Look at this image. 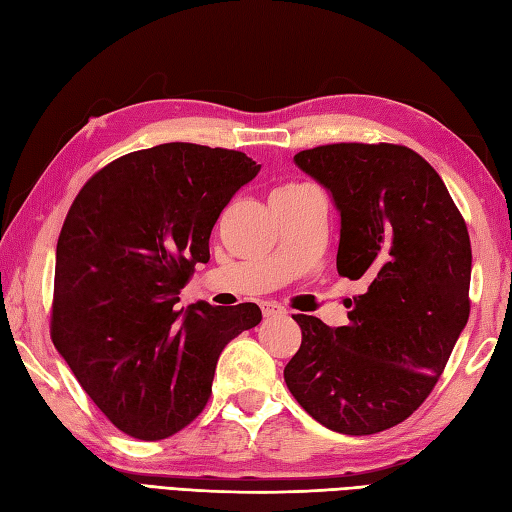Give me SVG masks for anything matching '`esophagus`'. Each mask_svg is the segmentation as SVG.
<instances>
[{"mask_svg":"<svg viewBox=\"0 0 512 512\" xmlns=\"http://www.w3.org/2000/svg\"><path fill=\"white\" fill-rule=\"evenodd\" d=\"M262 312L266 319H273V317H281V314H286V308L279 306V303H275V301H264Z\"/></svg>","mask_w":512,"mask_h":512,"instance_id":"esophagus-1","label":"esophagus"}]
</instances>
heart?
Here are the masks:
<instances>
[{"label":"heart","mask_w":512,"mask_h":512,"mask_svg":"<svg viewBox=\"0 0 512 512\" xmlns=\"http://www.w3.org/2000/svg\"><path fill=\"white\" fill-rule=\"evenodd\" d=\"M306 189V184H299V182H286V184H279L277 189H273L270 193V200H286V198H295V195L303 193Z\"/></svg>","instance_id":"b5f03b06"}]
</instances>
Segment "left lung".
Here are the masks:
<instances>
[{
  "mask_svg": "<svg viewBox=\"0 0 512 512\" xmlns=\"http://www.w3.org/2000/svg\"><path fill=\"white\" fill-rule=\"evenodd\" d=\"M295 162L341 211L336 270L367 288L336 330L295 314L301 347L284 378L323 427L372 436L427 400L469 321V231L438 171L405 145H321Z\"/></svg>",
  "mask_w": 512,
  "mask_h": 512,
  "instance_id": "1",
  "label": "left lung"
}]
</instances>
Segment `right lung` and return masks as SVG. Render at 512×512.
I'll return each mask as SVG.
<instances>
[{
    "mask_svg": "<svg viewBox=\"0 0 512 512\" xmlns=\"http://www.w3.org/2000/svg\"><path fill=\"white\" fill-rule=\"evenodd\" d=\"M262 165L242 151L165 143L83 184L57 242L50 336L116 429L162 440L200 416L217 358L262 310L178 308L233 195Z\"/></svg>",
    "mask_w": 512,
    "mask_h": 512,
    "instance_id": "1",
    "label": "right lung"
}]
</instances>
